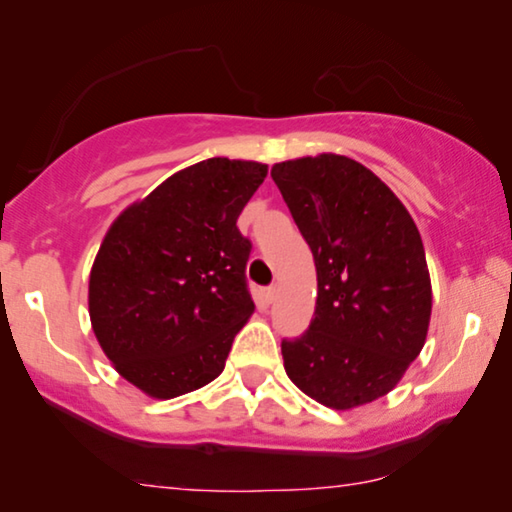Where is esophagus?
I'll use <instances>...</instances> for the list:
<instances>
[{"label":"esophagus","mask_w":512,"mask_h":512,"mask_svg":"<svg viewBox=\"0 0 512 512\" xmlns=\"http://www.w3.org/2000/svg\"><path fill=\"white\" fill-rule=\"evenodd\" d=\"M275 298H277V286H265V289H263L265 303H272Z\"/></svg>","instance_id":"1"}]
</instances>
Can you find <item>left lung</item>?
I'll return each mask as SVG.
<instances>
[{"label": "left lung", "mask_w": 512, "mask_h": 512, "mask_svg": "<svg viewBox=\"0 0 512 512\" xmlns=\"http://www.w3.org/2000/svg\"><path fill=\"white\" fill-rule=\"evenodd\" d=\"M270 174L317 265L310 328L282 340L286 375L326 408L366 405L389 394L424 347L422 237L394 191L352 158L321 153Z\"/></svg>", "instance_id": "8db88e82"}]
</instances>
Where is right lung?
I'll return each instance as SVG.
<instances>
[{"label": "right lung", "mask_w": 512, "mask_h": 512, "mask_svg": "<svg viewBox=\"0 0 512 512\" xmlns=\"http://www.w3.org/2000/svg\"><path fill=\"white\" fill-rule=\"evenodd\" d=\"M265 174L263 163L207 158L111 223L90 270V321L114 368L144 394H188L226 366L256 307L237 216Z\"/></svg>", "instance_id": "add662e5"}]
</instances>
